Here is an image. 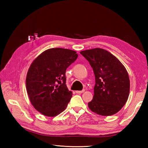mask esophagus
Instances as JSON below:
<instances>
[{
	"mask_svg": "<svg viewBox=\"0 0 148 148\" xmlns=\"http://www.w3.org/2000/svg\"><path fill=\"white\" fill-rule=\"evenodd\" d=\"M84 91H85V90L83 89V90H82V91H76V92L77 94H81V93H82V92H84Z\"/></svg>",
	"mask_w": 148,
	"mask_h": 148,
	"instance_id": "34e87169",
	"label": "esophagus"
}]
</instances>
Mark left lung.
<instances>
[{"mask_svg":"<svg viewBox=\"0 0 148 148\" xmlns=\"http://www.w3.org/2000/svg\"><path fill=\"white\" fill-rule=\"evenodd\" d=\"M89 62L95 76L92 112L104 116L116 114L127 101L130 80L126 69L116 57L101 48L80 52Z\"/></svg>","mask_w":148,"mask_h":148,"instance_id":"1","label":"left lung"}]
</instances>
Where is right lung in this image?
Instances as JSON below:
<instances>
[{"label":"right lung","instance_id":"obj_1","mask_svg":"<svg viewBox=\"0 0 148 148\" xmlns=\"http://www.w3.org/2000/svg\"><path fill=\"white\" fill-rule=\"evenodd\" d=\"M78 55L64 48L47 49L30 66L26 87L30 101L36 110L46 116H56L66 109L72 96L66 85V69Z\"/></svg>","mask_w":148,"mask_h":148}]
</instances>
